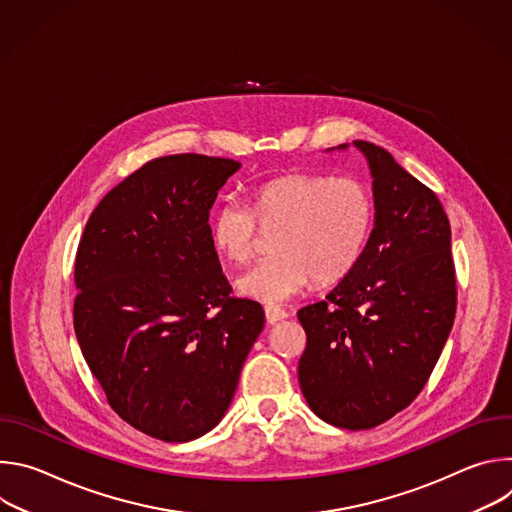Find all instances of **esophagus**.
Returning <instances> with one entry per match:
<instances>
[{
	"mask_svg": "<svg viewBox=\"0 0 512 512\" xmlns=\"http://www.w3.org/2000/svg\"><path fill=\"white\" fill-rule=\"evenodd\" d=\"M265 318H267V324H277L287 318V312L281 308H265Z\"/></svg>",
	"mask_w": 512,
	"mask_h": 512,
	"instance_id": "1",
	"label": "esophagus"
}]
</instances>
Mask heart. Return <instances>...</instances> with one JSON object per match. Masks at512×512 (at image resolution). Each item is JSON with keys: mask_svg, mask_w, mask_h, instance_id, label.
Returning a JSON list of instances; mask_svg holds the SVG:
<instances>
[{"mask_svg": "<svg viewBox=\"0 0 512 512\" xmlns=\"http://www.w3.org/2000/svg\"><path fill=\"white\" fill-rule=\"evenodd\" d=\"M375 223L369 186L354 176L289 174L255 190V210L241 198H225L210 218V239L229 261L245 263L257 251L259 225L279 229L277 255L249 267L239 279L241 296L277 306L314 277L338 281L360 261Z\"/></svg>", "mask_w": 512, "mask_h": 512, "instance_id": "b5f03b06", "label": "heart"}]
</instances>
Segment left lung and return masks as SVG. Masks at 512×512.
Wrapping results in <instances>:
<instances>
[{"label":"left lung","instance_id":"1","mask_svg":"<svg viewBox=\"0 0 512 512\" xmlns=\"http://www.w3.org/2000/svg\"><path fill=\"white\" fill-rule=\"evenodd\" d=\"M352 143L371 168L375 227L326 300L298 312L308 336L298 379L320 419L356 431L385 423L421 393L450 336L458 294L442 202L387 150Z\"/></svg>","mask_w":512,"mask_h":512}]
</instances>
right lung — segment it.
Masks as SVG:
<instances>
[{
    "instance_id": "add662e5",
    "label": "right lung",
    "mask_w": 512,
    "mask_h": 512,
    "mask_svg": "<svg viewBox=\"0 0 512 512\" xmlns=\"http://www.w3.org/2000/svg\"><path fill=\"white\" fill-rule=\"evenodd\" d=\"M241 168L176 154L143 164L93 210L75 263V332L111 409L162 442H190L227 413L265 326L231 298L210 239L218 190Z\"/></svg>"
}]
</instances>
